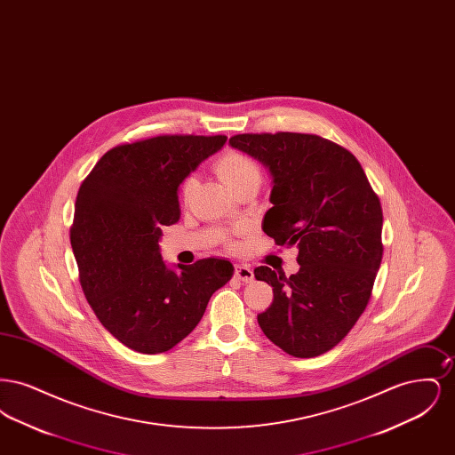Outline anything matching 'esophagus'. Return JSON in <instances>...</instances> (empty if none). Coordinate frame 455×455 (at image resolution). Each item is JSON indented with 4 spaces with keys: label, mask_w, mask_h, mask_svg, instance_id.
I'll return each instance as SVG.
<instances>
[{
    "label": "esophagus",
    "mask_w": 455,
    "mask_h": 455,
    "mask_svg": "<svg viewBox=\"0 0 455 455\" xmlns=\"http://www.w3.org/2000/svg\"><path fill=\"white\" fill-rule=\"evenodd\" d=\"M235 276L243 283H251L254 280V271L247 264H237L235 266Z\"/></svg>",
    "instance_id": "obj_1"
}]
</instances>
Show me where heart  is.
Returning a JSON list of instances; mask_svg holds the SVG:
<instances>
[{
	"label": "heart",
	"instance_id": "1",
	"mask_svg": "<svg viewBox=\"0 0 455 455\" xmlns=\"http://www.w3.org/2000/svg\"><path fill=\"white\" fill-rule=\"evenodd\" d=\"M220 179L235 193L240 188L247 184H260L262 179V171L259 164L249 156L247 153L238 152V150H228L218 156L215 164ZM193 189V179H188L182 186V193L188 197L191 195Z\"/></svg>",
	"mask_w": 455,
	"mask_h": 455
}]
</instances>
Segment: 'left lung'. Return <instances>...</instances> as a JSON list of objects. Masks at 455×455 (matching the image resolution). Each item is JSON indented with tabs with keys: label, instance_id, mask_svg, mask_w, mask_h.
<instances>
[{
	"label": "left lung",
	"instance_id": "8db88e82",
	"mask_svg": "<svg viewBox=\"0 0 455 455\" xmlns=\"http://www.w3.org/2000/svg\"><path fill=\"white\" fill-rule=\"evenodd\" d=\"M228 143L271 175L264 234L299 247L300 269L290 278L267 266L254 269L275 293L258 323L288 355L319 356L347 336L370 300L384 252L380 201L360 162L321 136L237 134Z\"/></svg>",
	"mask_w": 455,
	"mask_h": 455
}]
</instances>
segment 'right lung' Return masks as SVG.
Returning a JSON list of instances; mask_svg holds the SVG:
<instances>
[{
    "mask_svg": "<svg viewBox=\"0 0 455 455\" xmlns=\"http://www.w3.org/2000/svg\"><path fill=\"white\" fill-rule=\"evenodd\" d=\"M227 136H155L108 150L80 186L71 247L97 319L124 347L155 355L180 343L212 295L230 282L227 259L169 267L162 227L180 217L179 186Z\"/></svg>",
    "mask_w": 455,
    "mask_h": 455,
    "instance_id": "1",
    "label": "right lung"
}]
</instances>
